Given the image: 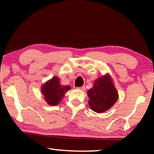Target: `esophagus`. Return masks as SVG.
Segmentation results:
<instances>
[{
    "label": "esophagus",
    "instance_id": "obj_1",
    "mask_svg": "<svg viewBox=\"0 0 154 154\" xmlns=\"http://www.w3.org/2000/svg\"><path fill=\"white\" fill-rule=\"evenodd\" d=\"M78 89L81 90H82V91H85V89H86V88H85V85H83V86H82V87H81V88H78Z\"/></svg>",
    "mask_w": 154,
    "mask_h": 154
}]
</instances>
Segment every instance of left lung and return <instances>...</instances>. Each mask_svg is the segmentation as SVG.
Masks as SVG:
<instances>
[{
	"label": "left lung",
	"mask_w": 154,
	"mask_h": 154,
	"mask_svg": "<svg viewBox=\"0 0 154 154\" xmlns=\"http://www.w3.org/2000/svg\"><path fill=\"white\" fill-rule=\"evenodd\" d=\"M88 96L90 107L97 113L110 109L119 99V93L109 73L94 81L93 87L88 90Z\"/></svg>",
	"instance_id": "1"
}]
</instances>
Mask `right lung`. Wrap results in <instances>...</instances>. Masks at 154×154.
<instances>
[{"mask_svg":"<svg viewBox=\"0 0 154 154\" xmlns=\"http://www.w3.org/2000/svg\"><path fill=\"white\" fill-rule=\"evenodd\" d=\"M69 90H71L70 86L61 85L59 77L54 76L42 85L41 91L48 104L57 106Z\"/></svg>","mask_w":154,"mask_h":154,"instance_id":"1","label":"right lung"}]
</instances>
